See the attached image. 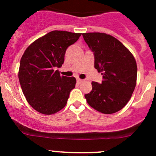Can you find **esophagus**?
I'll return each mask as SVG.
<instances>
[{"mask_svg": "<svg viewBox=\"0 0 156 156\" xmlns=\"http://www.w3.org/2000/svg\"><path fill=\"white\" fill-rule=\"evenodd\" d=\"M82 81H83V80L81 79V78H77V82H78V84H81Z\"/></svg>", "mask_w": 156, "mask_h": 156, "instance_id": "esophagus-1", "label": "esophagus"}]
</instances>
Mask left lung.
<instances>
[{"mask_svg": "<svg viewBox=\"0 0 156 156\" xmlns=\"http://www.w3.org/2000/svg\"><path fill=\"white\" fill-rule=\"evenodd\" d=\"M94 52V67L103 75L101 84L92 81V90L85 94L89 106L103 114H112L128 103L136 84L137 66L130 50L106 33H83Z\"/></svg>", "mask_w": 156, "mask_h": 156, "instance_id": "1", "label": "left lung"}]
</instances>
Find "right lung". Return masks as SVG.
<instances>
[{
	"label": "right lung",
	"instance_id": "obj_1",
	"mask_svg": "<svg viewBox=\"0 0 156 156\" xmlns=\"http://www.w3.org/2000/svg\"><path fill=\"white\" fill-rule=\"evenodd\" d=\"M81 34L52 31L31 43L22 56L18 73L20 85L28 103L38 112L53 115L66 105L76 79L61 76L56 69L62 66L67 48Z\"/></svg>",
	"mask_w": 156,
	"mask_h": 156
}]
</instances>
